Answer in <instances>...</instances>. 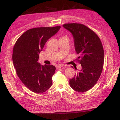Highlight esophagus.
<instances>
[{
  "label": "esophagus",
  "mask_w": 120,
  "mask_h": 120,
  "mask_svg": "<svg viewBox=\"0 0 120 120\" xmlns=\"http://www.w3.org/2000/svg\"><path fill=\"white\" fill-rule=\"evenodd\" d=\"M63 66H64L63 65H62V64H59V65H56V69H59L61 68V67H62Z\"/></svg>",
  "instance_id": "1"
}]
</instances>
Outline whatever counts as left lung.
I'll return each mask as SVG.
<instances>
[{"mask_svg": "<svg viewBox=\"0 0 120 120\" xmlns=\"http://www.w3.org/2000/svg\"><path fill=\"white\" fill-rule=\"evenodd\" d=\"M63 27L71 33L78 59L81 58L82 69L69 79L70 86L76 92H86L96 84L102 71V44L96 34L83 24H65Z\"/></svg>", "mask_w": 120, "mask_h": 120, "instance_id": "obj_1", "label": "left lung"}]
</instances>
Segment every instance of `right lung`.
<instances>
[{
	"mask_svg": "<svg viewBox=\"0 0 120 120\" xmlns=\"http://www.w3.org/2000/svg\"><path fill=\"white\" fill-rule=\"evenodd\" d=\"M60 26L39 27L29 29L18 39L13 49V61L17 74L27 88L34 93H44L52 85L56 67L41 65L39 54Z\"/></svg>",
	"mask_w": 120,
	"mask_h": 120,
	"instance_id": "1",
	"label": "right lung"
}]
</instances>
